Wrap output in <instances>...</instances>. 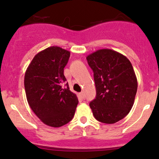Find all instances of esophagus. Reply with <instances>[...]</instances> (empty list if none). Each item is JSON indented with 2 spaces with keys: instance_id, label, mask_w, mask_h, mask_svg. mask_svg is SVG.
<instances>
[{
  "instance_id": "1",
  "label": "esophagus",
  "mask_w": 159,
  "mask_h": 159,
  "mask_svg": "<svg viewBox=\"0 0 159 159\" xmlns=\"http://www.w3.org/2000/svg\"><path fill=\"white\" fill-rule=\"evenodd\" d=\"M78 95H79V96L82 98V99H84V94L83 92L79 93H78Z\"/></svg>"
}]
</instances>
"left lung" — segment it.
Returning a JSON list of instances; mask_svg holds the SVG:
<instances>
[{
	"label": "left lung",
	"mask_w": 159,
	"mask_h": 159,
	"mask_svg": "<svg viewBox=\"0 0 159 159\" xmlns=\"http://www.w3.org/2000/svg\"><path fill=\"white\" fill-rule=\"evenodd\" d=\"M93 71L96 96L90 103L94 117L113 124L123 119L134 105L138 81L125 56L111 49H99L87 57Z\"/></svg>",
	"instance_id": "left-lung-1"
}]
</instances>
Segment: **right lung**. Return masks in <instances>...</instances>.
Returning a JSON list of instances; mask_svg holds the SVG:
<instances>
[{"instance_id":"1","label":"right lung","mask_w":159,"mask_h":159,"mask_svg":"<svg viewBox=\"0 0 159 159\" xmlns=\"http://www.w3.org/2000/svg\"><path fill=\"white\" fill-rule=\"evenodd\" d=\"M70 52L51 46L36 54L25 75V89L30 108L39 120L49 126L57 128L73 118L78 100L69 90L63 69Z\"/></svg>"}]
</instances>
